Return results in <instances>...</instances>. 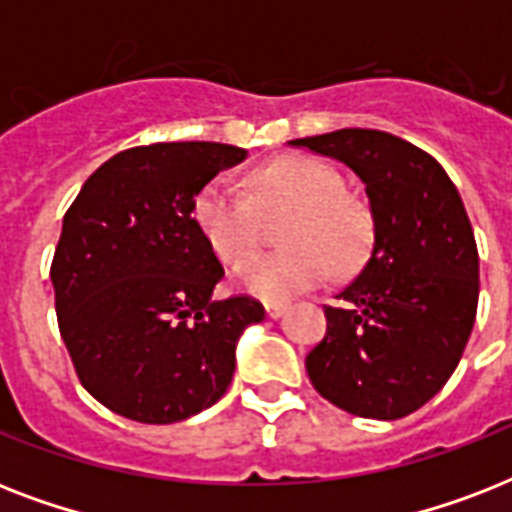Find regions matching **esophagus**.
Returning <instances> with one entry per match:
<instances>
[{"mask_svg": "<svg viewBox=\"0 0 512 512\" xmlns=\"http://www.w3.org/2000/svg\"><path fill=\"white\" fill-rule=\"evenodd\" d=\"M284 311H287V305L284 303H265V316H268V319H281Z\"/></svg>", "mask_w": 512, "mask_h": 512, "instance_id": "34e87169", "label": "esophagus"}]
</instances>
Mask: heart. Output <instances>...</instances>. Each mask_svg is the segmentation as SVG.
<instances>
[{
    "label": "heart",
    "mask_w": 512,
    "mask_h": 512,
    "mask_svg": "<svg viewBox=\"0 0 512 512\" xmlns=\"http://www.w3.org/2000/svg\"><path fill=\"white\" fill-rule=\"evenodd\" d=\"M252 191L217 177L193 201V220L223 263H239L259 238L263 214L289 211L280 238L287 248L247 258L233 279L263 300L319 287L329 271L364 265L374 244V220L364 201L342 191L332 167L305 156H284L252 172Z\"/></svg>",
    "instance_id": "heart-1"
}]
</instances>
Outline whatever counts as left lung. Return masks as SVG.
Masks as SVG:
<instances>
[{
	"label": "left lung",
	"instance_id": "1",
	"mask_svg": "<svg viewBox=\"0 0 512 512\" xmlns=\"http://www.w3.org/2000/svg\"><path fill=\"white\" fill-rule=\"evenodd\" d=\"M345 164L364 183L372 255L327 308L305 356L313 388L342 412L398 420L428 404L462 358L478 308V249L444 167L380 130L289 140Z\"/></svg>",
	"mask_w": 512,
	"mask_h": 512
}]
</instances>
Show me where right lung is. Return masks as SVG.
Here are the masks:
<instances>
[{
	"label": "right lung",
	"instance_id": "obj_1",
	"mask_svg": "<svg viewBox=\"0 0 512 512\" xmlns=\"http://www.w3.org/2000/svg\"><path fill=\"white\" fill-rule=\"evenodd\" d=\"M247 151L154 143L111 156L63 217L50 279L79 380L111 412L146 425L188 420L223 398L236 342L265 319L252 297L212 300L223 265L193 201Z\"/></svg>",
	"mask_w": 512,
	"mask_h": 512
}]
</instances>
